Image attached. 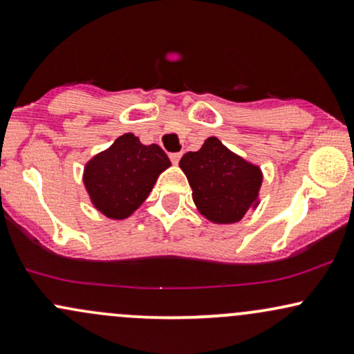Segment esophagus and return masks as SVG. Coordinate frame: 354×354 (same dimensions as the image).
<instances>
[{"label": "esophagus", "instance_id": "obj_1", "mask_svg": "<svg viewBox=\"0 0 354 354\" xmlns=\"http://www.w3.org/2000/svg\"><path fill=\"white\" fill-rule=\"evenodd\" d=\"M169 160H171L173 165H178L181 160V153H171L169 154Z\"/></svg>", "mask_w": 354, "mask_h": 354}]
</instances>
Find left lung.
I'll use <instances>...</instances> for the list:
<instances>
[{"label": "left lung", "instance_id": "1", "mask_svg": "<svg viewBox=\"0 0 354 354\" xmlns=\"http://www.w3.org/2000/svg\"><path fill=\"white\" fill-rule=\"evenodd\" d=\"M180 168L193 189V201L214 225L238 223L259 205L263 173L211 136L198 151L181 158Z\"/></svg>", "mask_w": 354, "mask_h": 354}]
</instances>
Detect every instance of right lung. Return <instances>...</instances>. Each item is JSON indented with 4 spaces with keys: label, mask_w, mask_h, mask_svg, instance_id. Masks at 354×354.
I'll return each instance as SVG.
<instances>
[{
    "label": "right lung",
    "mask_w": 354,
    "mask_h": 354,
    "mask_svg": "<svg viewBox=\"0 0 354 354\" xmlns=\"http://www.w3.org/2000/svg\"><path fill=\"white\" fill-rule=\"evenodd\" d=\"M169 166L171 161L160 146H146L133 133H124L88 161L83 183L101 214L124 219L143 205L158 176Z\"/></svg>",
    "instance_id": "add662e5"
}]
</instances>
